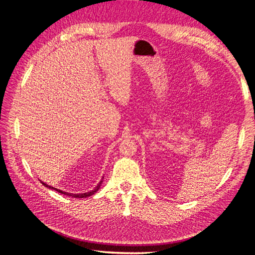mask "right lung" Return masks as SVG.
<instances>
[{
    "label": "right lung",
    "mask_w": 255,
    "mask_h": 255,
    "mask_svg": "<svg viewBox=\"0 0 255 255\" xmlns=\"http://www.w3.org/2000/svg\"><path fill=\"white\" fill-rule=\"evenodd\" d=\"M42 183V185H44L45 187H47V188H49V189H53V190H56V191H58L59 193H62V194H65V195H68V196H72V197H74V198H84V197H88V196H91V195H93L94 193L95 192H97L98 191V189L100 188V185H101V183H102V181H100V183L95 187V189H93L92 191H90V192H86V193H79V194H73V193H68V192H64V191H62V190H59V189H57V188H53V187H51V186H49V185H46L45 183H43V182H41Z\"/></svg>",
    "instance_id": "obj_1"
}]
</instances>
